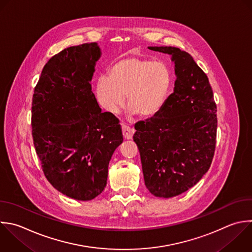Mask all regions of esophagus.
Wrapping results in <instances>:
<instances>
[{"mask_svg":"<svg viewBox=\"0 0 252 252\" xmlns=\"http://www.w3.org/2000/svg\"><path fill=\"white\" fill-rule=\"evenodd\" d=\"M121 128H122V133H123V137L125 140H130L132 139L133 135H134V129L130 128L129 126L121 123Z\"/></svg>","mask_w":252,"mask_h":252,"instance_id":"1","label":"esophagus"}]
</instances>
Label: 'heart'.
I'll return each instance as SVG.
<instances>
[{
	"mask_svg": "<svg viewBox=\"0 0 252 252\" xmlns=\"http://www.w3.org/2000/svg\"><path fill=\"white\" fill-rule=\"evenodd\" d=\"M173 83L170 67L163 61L125 56L109 69V77L99 76L95 94L100 105L109 113H117L125 102L129 113L150 119L164 107Z\"/></svg>",
	"mask_w": 252,
	"mask_h": 252,
	"instance_id": "obj_1",
	"label": "heart"
}]
</instances>
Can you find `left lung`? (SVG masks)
Instances as JSON below:
<instances>
[{"label": "left lung", "mask_w": 252, "mask_h": 252, "mask_svg": "<svg viewBox=\"0 0 252 252\" xmlns=\"http://www.w3.org/2000/svg\"><path fill=\"white\" fill-rule=\"evenodd\" d=\"M148 48L170 55L176 80L162 110L135 124L133 139L146 187L156 197L171 198L193 187L211 165L217 106L208 77L190 54L170 46Z\"/></svg>", "instance_id": "8db88e82"}]
</instances>
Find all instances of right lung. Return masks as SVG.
I'll list each match as a JSON object with an SVG mask.
<instances>
[{"label":"right lung","mask_w":252,"mask_h":252,"mask_svg":"<svg viewBox=\"0 0 252 252\" xmlns=\"http://www.w3.org/2000/svg\"><path fill=\"white\" fill-rule=\"evenodd\" d=\"M96 42L62 50L44 66L34 89L32 138L43 172L65 196L89 201L105 188L108 164L123 142L118 119L102 112L91 82Z\"/></svg>","instance_id":"add662e5"}]
</instances>
